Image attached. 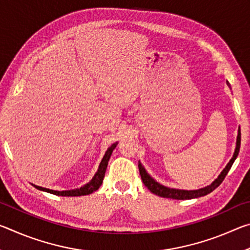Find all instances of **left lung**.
Instances as JSON below:
<instances>
[{
	"mask_svg": "<svg viewBox=\"0 0 250 250\" xmlns=\"http://www.w3.org/2000/svg\"><path fill=\"white\" fill-rule=\"evenodd\" d=\"M226 83H227V86L230 88L229 83L226 82ZM239 149H240V126L238 128V134H237L236 147H235L234 154H232L231 159L229 160V162L227 163L225 168H224V170L221 172V174L217 176V179H215L209 185L205 186V188H198V189L172 188H167V186L160 184L159 182H156L153 177H152L149 173L146 172V170L145 168V167L142 166V163L140 162V161H139V171H140V175H141L143 184H145L152 193L155 194V195L161 196V197H166V198H173V200H192V198H197V197L207 195V194L213 192L215 188H218V186L221 185L224 179H225V176L227 175L228 171L230 170L232 163L235 162L237 155H238V153H239Z\"/></svg>",
	"mask_w": 250,
	"mask_h": 250,
	"instance_id": "left-lung-1",
	"label": "left lung"
}]
</instances>
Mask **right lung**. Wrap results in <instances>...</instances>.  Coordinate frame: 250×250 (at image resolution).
I'll return each instance as SVG.
<instances>
[{
    "instance_id": "add662e5",
    "label": "right lung",
    "mask_w": 250,
    "mask_h": 250,
    "mask_svg": "<svg viewBox=\"0 0 250 250\" xmlns=\"http://www.w3.org/2000/svg\"><path fill=\"white\" fill-rule=\"evenodd\" d=\"M118 142H115L113 145L110 146L107 151H105V153L104 155L103 160H101V162L99 164V167L98 170H97L96 174L94 175V177L88 182L87 184L83 185L82 188H75V189H69V191H55V189H50V188H42V186H37L35 184L31 183L34 188L40 189V191H43V192H47L50 194H54V195H58V196H83V195H89V194L94 193L95 191H97L100 188V185L103 184V181H104V173L105 170H107V167H108V162H109V159L110 156H111L112 151L115 150V147L117 146Z\"/></svg>"
}]
</instances>
